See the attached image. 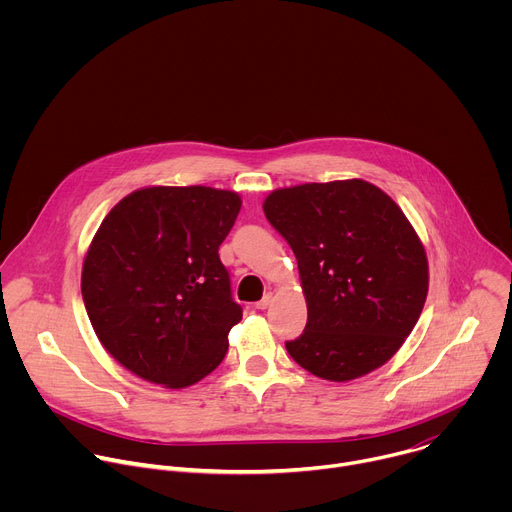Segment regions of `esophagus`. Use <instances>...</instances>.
I'll return each instance as SVG.
<instances>
[{
  "instance_id": "esophagus-1",
  "label": "esophagus",
  "mask_w": 512,
  "mask_h": 512,
  "mask_svg": "<svg viewBox=\"0 0 512 512\" xmlns=\"http://www.w3.org/2000/svg\"><path fill=\"white\" fill-rule=\"evenodd\" d=\"M271 304H273V296H271V294H265L263 300L255 304V308H257V310H267Z\"/></svg>"
}]
</instances>
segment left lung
<instances>
[{"label": "left lung", "mask_w": 512, "mask_h": 512, "mask_svg": "<svg viewBox=\"0 0 512 512\" xmlns=\"http://www.w3.org/2000/svg\"><path fill=\"white\" fill-rule=\"evenodd\" d=\"M300 267L308 322L285 348L302 369L350 381L385 364L427 298V257L401 208L364 180L275 190L263 204Z\"/></svg>", "instance_id": "8db88e82"}]
</instances>
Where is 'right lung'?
Instances as JSON below:
<instances>
[{
  "label": "right lung",
  "instance_id": "right-lung-1",
  "mask_svg": "<svg viewBox=\"0 0 512 512\" xmlns=\"http://www.w3.org/2000/svg\"><path fill=\"white\" fill-rule=\"evenodd\" d=\"M239 210L229 190L154 186L105 216L81 291L101 344L137 377L182 389L223 362L243 308L218 247Z\"/></svg>",
  "mask_w": 512,
  "mask_h": 512
}]
</instances>
